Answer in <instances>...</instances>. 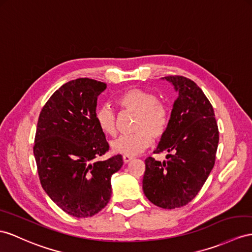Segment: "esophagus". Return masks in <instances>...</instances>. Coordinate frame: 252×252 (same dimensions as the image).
<instances>
[{
	"label": "esophagus",
	"instance_id": "1",
	"mask_svg": "<svg viewBox=\"0 0 252 252\" xmlns=\"http://www.w3.org/2000/svg\"><path fill=\"white\" fill-rule=\"evenodd\" d=\"M132 158H133L131 156H124V157H122V159H124L125 163H128Z\"/></svg>",
	"mask_w": 252,
	"mask_h": 252
}]
</instances>
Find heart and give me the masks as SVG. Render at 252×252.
I'll return each instance as SVG.
<instances>
[{"label":"heart","instance_id":"heart-1","mask_svg":"<svg viewBox=\"0 0 252 252\" xmlns=\"http://www.w3.org/2000/svg\"><path fill=\"white\" fill-rule=\"evenodd\" d=\"M117 104L124 111L136 113L134 133L120 135L111 143L113 152L125 156H136L151 144L152 137H162L169 124V108L158 100L156 93L143 88H130L117 98ZM95 120L100 130L107 135L117 131V115L108 105L95 111Z\"/></svg>","mask_w":252,"mask_h":252}]
</instances>
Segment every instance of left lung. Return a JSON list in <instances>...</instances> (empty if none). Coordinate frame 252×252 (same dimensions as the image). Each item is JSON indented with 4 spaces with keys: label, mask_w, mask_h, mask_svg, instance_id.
I'll return each instance as SVG.
<instances>
[{
    "label": "left lung",
    "mask_w": 252,
    "mask_h": 252,
    "mask_svg": "<svg viewBox=\"0 0 252 252\" xmlns=\"http://www.w3.org/2000/svg\"><path fill=\"white\" fill-rule=\"evenodd\" d=\"M179 95L169 124L154 153L167 152V160L149 157L143 189L162 209H177L197 196L215 164L219 133L214 109L197 84L181 75L163 77Z\"/></svg>",
    "instance_id": "obj_1"
}]
</instances>
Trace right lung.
<instances>
[{"label":"right lung","instance_id":"right-lung-1","mask_svg":"<svg viewBox=\"0 0 252 252\" xmlns=\"http://www.w3.org/2000/svg\"><path fill=\"white\" fill-rule=\"evenodd\" d=\"M106 84L81 77L63 84L42 107L34 156L42 189L74 217H92L108 203L111 178L124 160L120 154L95 158L109 146L96 124L95 108Z\"/></svg>","mask_w":252,"mask_h":252}]
</instances>
